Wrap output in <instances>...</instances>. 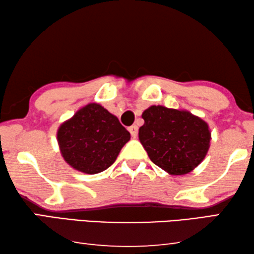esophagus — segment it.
I'll return each mask as SVG.
<instances>
[{"instance_id": "1", "label": "esophagus", "mask_w": 254, "mask_h": 254, "mask_svg": "<svg viewBox=\"0 0 254 254\" xmlns=\"http://www.w3.org/2000/svg\"><path fill=\"white\" fill-rule=\"evenodd\" d=\"M128 131H130L132 137H136L137 136V132H139V127L136 126H132L128 127Z\"/></svg>"}]
</instances>
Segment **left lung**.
Masks as SVG:
<instances>
[{
	"label": "left lung",
	"mask_w": 254,
	"mask_h": 254,
	"mask_svg": "<svg viewBox=\"0 0 254 254\" xmlns=\"http://www.w3.org/2000/svg\"><path fill=\"white\" fill-rule=\"evenodd\" d=\"M139 139L152 162L170 174L196 168L207 153L211 133L203 120L188 111L152 105L142 113Z\"/></svg>",
	"instance_id": "left-lung-1"
}]
</instances>
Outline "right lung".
<instances>
[{
  "label": "right lung",
  "instance_id": "obj_1",
  "mask_svg": "<svg viewBox=\"0 0 254 254\" xmlns=\"http://www.w3.org/2000/svg\"><path fill=\"white\" fill-rule=\"evenodd\" d=\"M130 137L118 118L96 103L79 110L58 131L64 160L73 169L87 174L111 167Z\"/></svg>",
  "mask_w": 254,
  "mask_h": 254
}]
</instances>
